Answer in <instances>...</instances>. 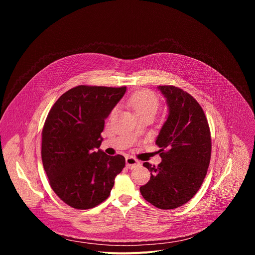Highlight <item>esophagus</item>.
<instances>
[{"label": "esophagus", "mask_w": 255, "mask_h": 255, "mask_svg": "<svg viewBox=\"0 0 255 255\" xmlns=\"http://www.w3.org/2000/svg\"><path fill=\"white\" fill-rule=\"evenodd\" d=\"M140 164V161L137 160L136 158H134L133 156H127L126 157V166L128 168H132L136 165H139Z\"/></svg>", "instance_id": "esophagus-1"}]
</instances>
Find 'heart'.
Segmentation results:
<instances>
[{
  "mask_svg": "<svg viewBox=\"0 0 255 255\" xmlns=\"http://www.w3.org/2000/svg\"><path fill=\"white\" fill-rule=\"evenodd\" d=\"M126 105L130 107L136 115L155 114L158 108V99L150 91L140 90L134 92L126 100Z\"/></svg>",
  "mask_w": 255,
  "mask_h": 255,
  "instance_id": "b5f03b06",
  "label": "heart"
}]
</instances>
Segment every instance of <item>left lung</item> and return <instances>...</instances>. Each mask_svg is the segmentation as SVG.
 I'll use <instances>...</instances> for the list:
<instances>
[{
    "mask_svg": "<svg viewBox=\"0 0 255 255\" xmlns=\"http://www.w3.org/2000/svg\"><path fill=\"white\" fill-rule=\"evenodd\" d=\"M166 99L167 119L155 144L161 162L143 165L150 179L140 187L142 197L162 210L175 209L189 202L201 188L212 151L211 133L200 104L187 92L173 86H159Z\"/></svg>",
    "mask_w": 255,
    "mask_h": 255,
    "instance_id": "left-lung-1",
    "label": "left lung"
}]
</instances>
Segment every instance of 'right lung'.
Segmentation results:
<instances>
[{
  "instance_id": "add662e5",
  "label": "right lung",
  "mask_w": 255,
  "mask_h": 255,
  "mask_svg": "<svg viewBox=\"0 0 255 255\" xmlns=\"http://www.w3.org/2000/svg\"><path fill=\"white\" fill-rule=\"evenodd\" d=\"M126 87L78 86L54 103L42 130L41 158L53 192L68 206L87 210L104 202L125 166L124 156L100 148L105 120Z\"/></svg>"
}]
</instances>
